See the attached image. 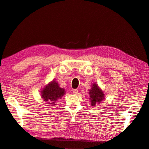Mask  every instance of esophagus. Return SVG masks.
I'll list each match as a JSON object with an SVG mask.
<instances>
[{
    "mask_svg": "<svg viewBox=\"0 0 149 149\" xmlns=\"http://www.w3.org/2000/svg\"><path fill=\"white\" fill-rule=\"evenodd\" d=\"M72 93H73L74 94H76L78 93V89H73L72 90Z\"/></svg>",
    "mask_w": 149,
    "mask_h": 149,
    "instance_id": "1",
    "label": "esophagus"
}]
</instances>
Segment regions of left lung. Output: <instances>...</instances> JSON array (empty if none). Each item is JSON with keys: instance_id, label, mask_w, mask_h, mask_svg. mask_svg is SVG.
Wrapping results in <instances>:
<instances>
[{"instance_id": "left-lung-1", "label": "left lung", "mask_w": 149, "mask_h": 149, "mask_svg": "<svg viewBox=\"0 0 149 149\" xmlns=\"http://www.w3.org/2000/svg\"><path fill=\"white\" fill-rule=\"evenodd\" d=\"M88 94L89 95L90 104L91 106L95 107L97 104H100L105 97V94L102 90L96 83H93L91 88L88 90Z\"/></svg>"}]
</instances>
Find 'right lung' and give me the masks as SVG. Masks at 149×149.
Here are the masks:
<instances>
[{"instance_id": "add662e5", "label": "right lung", "mask_w": 149, "mask_h": 149, "mask_svg": "<svg viewBox=\"0 0 149 149\" xmlns=\"http://www.w3.org/2000/svg\"><path fill=\"white\" fill-rule=\"evenodd\" d=\"M65 93V89L61 88L55 80H53L43 88L41 91V97L48 104L55 106L56 102L60 100Z\"/></svg>"}]
</instances>
